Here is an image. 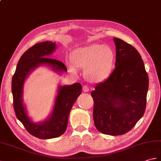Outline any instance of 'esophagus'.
Segmentation results:
<instances>
[{
    "mask_svg": "<svg viewBox=\"0 0 161 161\" xmlns=\"http://www.w3.org/2000/svg\"><path fill=\"white\" fill-rule=\"evenodd\" d=\"M83 91L85 92L89 91V88H88V86H86V85L84 86H83Z\"/></svg>",
    "mask_w": 161,
    "mask_h": 161,
    "instance_id": "obj_1",
    "label": "esophagus"
}]
</instances>
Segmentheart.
<instances>
[{
	"label": "heart",
	"instance_id": "heart-1",
	"mask_svg": "<svg viewBox=\"0 0 161 161\" xmlns=\"http://www.w3.org/2000/svg\"><path fill=\"white\" fill-rule=\"evenodd\" d=\"M73 63L70 69L76 73L75 64L84 68V77L92 83H99L110 75L114 63V53L108 46L92 44L79 47L73 51Z\"/></svg>",
	"mask_w": 161,
	"mask_h": 161
}]
</instances>
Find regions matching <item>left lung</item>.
<instances>
[{"label": "left lung", "instance_id": "1", "mask_svg": "<svg viewBox=\"0 0 161 161\" xmlns=\"http://www.w3.org/2000/svg\"><path fill=\"white\" fill-rule=\"evenodd\" d=\"M115 69L91 92L93 119L100 132L111 136L129 132L143 117L146 108L148 75L141 56L131 44L119 38Z\"/></svg>", "mask_w": 161, "mask_h": 161}]
</instances>
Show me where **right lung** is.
<instances>
[{"instance_id": "obj_1", "label": "right lung", "mask_w": 161, "mask_h": 161, "mask_svg": "<svg viewBox=\"0 0 161 161\" xmlns=\"http://www.w3.org/2000/svg\"><path fill=\"white\" fill-rule=\"evenodd\" d=\"M56 44L52 42L36 44L21 56L12 81L14 108L17 119L28 132L38 139H49L58 137L65 132L70 111L81 92V85L59 86L53 112L43 122L33 123L27 116L22 102L23 85L26 78L37 67L47 64L57 71H67L66 66L57 59L46 58L55 50Z\"/></svg>"}]
</instances>
